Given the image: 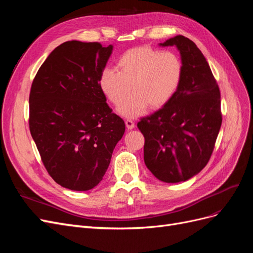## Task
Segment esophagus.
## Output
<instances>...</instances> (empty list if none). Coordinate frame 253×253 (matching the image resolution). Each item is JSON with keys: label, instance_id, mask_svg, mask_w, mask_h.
Returning a JSON list of instances; mask_svg holds the SVG:
<instances>
[{"label": "esophagus", "instance_id": "34e87169", "mask_svg": "<svg viewBox=\"0 0 253 253\" xmlns=\"http://www.w3.org/2000/svg\"><path fill=\"white\" fill-rule=\"evenodd\" d=\"M126 127L128 129H132V128L135 127V122L133 120H131V119H126Z\"/></svg>", "mask_w": 253, "mask_h": 253}]
</instances>
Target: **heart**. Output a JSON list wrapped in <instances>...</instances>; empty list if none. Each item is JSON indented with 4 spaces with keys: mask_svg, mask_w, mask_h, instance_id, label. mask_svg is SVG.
<instances>
[{
    "mask_svg": "<svg viewBox=\"0 0 253 253\" xmlns=\"http://www.w3.org/2000/svg\"><path fill=\"white\" fill-rule=\"evenodd\" d=\"M118 71L106 67L99 85L109 100L119 105L131 89L133 93L120 105L126 117L142 114L147 106L157 109L170 100L182 77L180 58L171 50L135 47L125 51L117 60Z\"/></svg>",
    "mask_w": 253,
    "mask_h": 253,
    "instance_id": "obj_1",
    "label": "heart"
}]
</instances>
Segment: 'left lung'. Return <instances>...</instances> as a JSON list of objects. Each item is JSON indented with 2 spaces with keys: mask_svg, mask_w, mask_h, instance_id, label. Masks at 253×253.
I'll return each mask as SVG.
<instances>
[{
  "mask_svg": "<svg viewBox=\"0 0 253 253\" xmlns=\"http://www.w3.org/2000/svg\"><path fill=\"white\" fill-rule=\"evenodd\" d=\"M178 48L182 77L164 108L143 117V159L152 174L165 182L186 181L208 164L221 126L220 91L196 44L176 36L160 46Z\"/></svg>",
  "mask_w": 253,
  "mask_h": 253,
  "instance_id": "left-lung-1",
  "label": "left lung"
}]
</instances>
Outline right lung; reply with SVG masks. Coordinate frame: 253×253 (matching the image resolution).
I'll return each mask as SVG.
<instances>
[{
    "mask_svg": "<svg viewBox=\"0 0 253 253\" xmlns=\"http://www.w3.org/2000/svg\"><path fill=\"white\" fill-rule=\"evenodd\" d=\"M112 50L98 42H64L44 61L30 88V134L45 169L66 189L96 187L126 131L99 85Z\"/></svg>",
    "mask_w": 253,
    "mask_h": 253,
    "instance_id": "add662e5",
    "label": "right lung"
}]
</instances>
